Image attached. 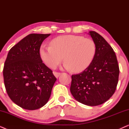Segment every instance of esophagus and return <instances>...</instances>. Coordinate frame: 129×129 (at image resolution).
Listing matches in <instances>:
<instances>
[{
	"label": "esophagus",
	"instance_id": "34e87169",
	"mask_svg": "<svg viewBox=\"0 0 129 129\" xmlns=\"http://www.w3.org/2000/svg\"><path fill=\"white\" fill-rule=\"evenodd\" d=\"M53 75H54L56 78H58L60 75V73H59V72H53Z\"/></svg>",
	"mask_w": 129,
	"mask_h": 129
}]
</instances>
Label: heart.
Instances as JSON below:
<instances>
[{
	"label": "heart",
	"instance_id": "b5f03b06",
	"mask_svg": "<svg viewBox=\"0 0 129 129\" xmlns=\"http://www.w3.org/2000/svg\"><path fill=\"white\" fill-rule=\"evenodd\" d=\"M51 46L42 45L40 56L47 66L54 68L63 60V67L75 73L85 70L92 63L96 53L93 40L77 35H63L54 38Z\"/></svg>",
	"mask_w": 129,
	"mask_h": 129
}]
</instances>
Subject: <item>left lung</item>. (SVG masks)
I'll list each match as a JSON object with an SVG mask.
<instances>
[{
    "instance_id": "left-lung-1",
    "label": "left lung",
    "mask_w": 129,
    "mask_h": 129,
    "mask_svg": "<svg viewBox=\"0 0 129 129\" xmlns=\"http://www.w3.org/2000/svg\"><path fill=\"white\" fill-rule=\"evenodd\" d=\"M88 34L96 45V53L88 68L72 76L70 92L80 103L95 106L104 103L114 94L119 68L115 53L106 40L94 31Z\"/></svg>"
}]
</instances>
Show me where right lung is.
<instances>
[{
  "label": "right lung",
  "mask_w": 129,
  "mask_h": 129,
  "mask_svg": "<svg viewBox=\"0 0 129 129\" xmlns=\"http://www.w3.org/2000/svg\"><path fill=\"white\" fill-rule=\"evenodd\" d=\"M50 34H30L10 49L3 68L7 93L23 109L33 110L47 103L56 78L42 63L39 49Z\"/></svg>",
  "instance_id": "add662e5"
}]
</instances>
